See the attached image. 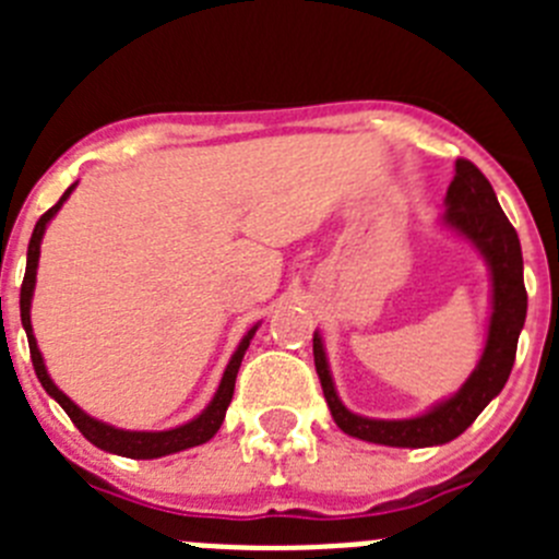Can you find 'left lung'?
<instances>
[{
  "label": "left lung",
  "mask_w": 559,
  "mask_h": 559,
  "mask_svg": "<svg viewBox=\"0 0 559 559\" xmlns=\"http://www.w3.org/2000/svg\"><path fill=\"white\" fill-rule=\"evenodd\" d=\"M445 206V215L439 218L442 226L471 240L490 265L492 310L481 360L471 378L464 380V386L453 397L437 403L431 412L408 419H372L353 414L341 403L328 367L322 335L313 333L316 372L322 380V392L335 426L364 442L389 448L445 445L467 431L473 419L487 408V403L501 394L515 364L518 335L526 322V285H523V257L515 226L503 215L487 176L467 159H456V176L448 187Z\"/></svg>",
  "instance_id": "8db88e82"
}]
</instances>
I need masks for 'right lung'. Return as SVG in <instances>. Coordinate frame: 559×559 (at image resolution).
<instances>
[{
    "label": "right lung",
    "instance_id": "right-lung-1",
    "mask_svg": "<svg viewBox=\"0 0 559 559\" xmlns=\"http://www.w3.org/2000/svg\"><path fill=\"white\" fill-rule=\"evenodd\" d=\"M75 190V185L69 187L67 192L61 195L56 206H49L44 212L41 218H38L36 229H33V237H29V246H27V271H24V283H22V296H19V310H22V324H24V333H27L29 341V358H33V369H36L38 380H41V386L47 389L49 397H56L61 403L63 412L69 414V419L75 423L78 431L97 445L100 451L108 453H117V456H128V459H159L167 456V453H179L187 451V448H195V445H204L210 442L215 433H218L221 423L226 417V408L231 403V394H235V378H237V369H240V360H243L246 349H249V341L254 338L257 333V324L243 335V341L237 344L235 355L231 360L226 364V372L221 378V386L212 397L210 406L199 414L195 419L185 423L179 428H170V431H122V428H114L108 423H100V419L88 417L83 408H78L61 389L52 383V378L47 374V367H44V358L38 353V344H36V335H33V324H29V299H33V288H36V269H38V254H41V237L44 229L52 218H56V212L61 210L63 201L69 199V192Z\"/></svg>",
    "mask_w": 559,
    "mask_h": 559
}]
</instances>
